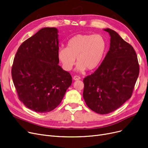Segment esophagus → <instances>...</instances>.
Wrapping results in <instances>:
<instances>
[{"instance_id":"34e87169","label":"esophagus","mask_w":148,"mask_h":148,"mask_svg":"<svg viewBox=\"0 0 148 148\" xmlns=\"http://www.w3.org/2000/svg\"><path fill=\"white\" fill-rule=\"evenodd\" d=\"M73 80H80V77L79 76L75 75L73 77Z\"/></svg>"}]
</instances>
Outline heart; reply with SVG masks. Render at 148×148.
Masks as SVG:
<instances>
[{"mask_svg":"<svg viewBox=\"0 0 148 148\" xmlns=\"http://www.w3.org/2000/svg\"><path fill=\"white\" fill-rule=\"evenodd\" d=\"M107 50V42L100 34H79L67 42V48L60 47L57 57L66 71H71L75 63L76 70L84 72L86 69H97L103 60Z\"/></svg>","mask_w":148,"mask_h":148,"instance_id":"heart-1","label":"heart"}]
</instances>
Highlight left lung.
Segmentation results:
<instances>
[{"label": "left lung", "mask_w": 148, "mask_h": 148, "mask_svg": "<svg viewBox=\"0 0 148 148\" xmlns=\"http://www.w3.org/2000/svg\"><path fill=\"white\" fill-rule=\"evenodd\" d=\"M110 47L95 71L83 79V97L87 106L100 114L116 110L130 99L139 74L136 51L115 31L106 28Z\"/></svg>", "instance_id": "1"}]
</instances>
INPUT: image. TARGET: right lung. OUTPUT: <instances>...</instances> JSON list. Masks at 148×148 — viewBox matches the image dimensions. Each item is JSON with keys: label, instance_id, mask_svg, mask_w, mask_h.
Instances as JSON below:
<instances>
[{"label": "right lung", "instance_id": "1", "mask_svg": "<svg viewBox=\"0 0 148 148\" xmlns=\"http://www.w3.org/2000/svg\"><path fill=\"white\" fill-rule=\"evenodd\" d=\"M59 31L46 27L22 43L11 75L20 100L36 112H50L62 101L72 77L58 64Z\"/></svg>", "mask_w": 148, "mask_h": 148}]
</instances>
